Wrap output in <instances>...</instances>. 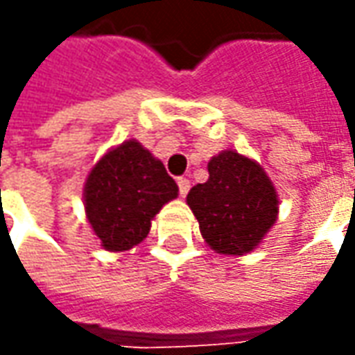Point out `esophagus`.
<instances>
[{
    "label": "esophagus",
    "mask_w": 355,
    "mask_h": 355,
    "mask_svg": "<svg viewBox=\"0 0 355 355\" xmlns=\"http://www.w3.org/2000/svg\"><path fill=\"white\" fill-rule=\"evenodd\" d=\"M178 187H180V195L185 197L187 193H189V187H191V183L187 178H178Z\"/></svg>",
    "instance_id": "34e87169"
}]
</instances>
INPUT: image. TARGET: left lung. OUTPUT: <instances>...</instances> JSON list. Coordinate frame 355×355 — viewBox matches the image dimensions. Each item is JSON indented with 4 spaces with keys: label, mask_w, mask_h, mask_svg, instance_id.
Returning <instances> with one entry per match:
<instances>
[{
    "label": "left lung",
    "mask_w": 355,
    "mask_h": 355,
    "mask_svg": "<svg viewBox=\"0 0 355 355\" xmlns=\"http://www.w3.org/2000/svg\"><path fill=\"white\" fill-rule=\"evenodd\" d=\"M205 241L222 255H243L261 243L276 222L278 195L251 158L224 150L209 162V182L187 195Z\"/></svg>",
    "instance_id": "8db88e82"
}]
</instances>
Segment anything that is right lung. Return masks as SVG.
<instances>
[{
  "label": "right lung",
  "instance_id": "obj_1",
  "mask_svg": "<svg viewBox=\"0 0 355 355\" xmlns=\"http://www.w3.org/2000/svg\"><path fill=\"white\" fill-rule=\"evenodd\" d=\"M178 197L164 164L137 141L102 156L85 183V209L107 251H127L146 238L150 220Z\"/></svg>",
  "mask_w": 355,
  "mask_h": 355
}]
</instances>
